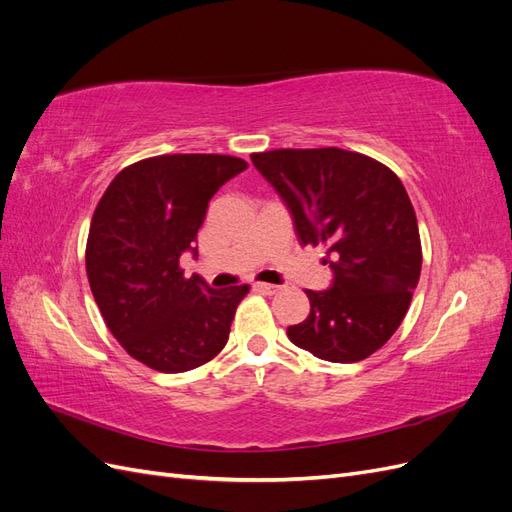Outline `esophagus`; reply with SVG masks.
Instances as JSON below:
<instances>
[{
    "mask_svg": "<svg viewBox=\"0 0 512 512\" xmlns=\"http://www.w3.org/2000/svg\"><path fill=\"white\" fill-rule=\"evenodd\" d=\"M254 288H256L258 292H265V294H275L277 290H280V286H275V284H265V282H256V284H254Z\"/></svg>",
    "mask_w": 512,
    "mask_h": 512,
    "instance_id": "1",
    "label": "esophagus"
}]
</instances>
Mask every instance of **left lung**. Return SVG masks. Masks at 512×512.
<instances>
[{
	"mask_svg": "<svg viewBox=\"0 0 512 512\" xmlns=\"http://www.w3.org/2000/svg\"><path fill=\"white\" fill-rule=\"evenodd\" d=\"M284 200L301 245H327V290L288 339L322 361L356 363L389 342L421 277V237L404 183L354 151L275 149L252 156Z\"/></svg>",
	"mask_w": 512,
	"mask_h": 512,
	"instance_id": "left-lung-1",
	"label": "left lung"
}]
</instances>
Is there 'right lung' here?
Masks as SVG:
<instances>
[{"mask_svg":"<svg viewBox=\"0 0 512 512\" xmlns=\"http://www.w3.org/2000/svg\"><path fill=\"white\" fill-rule=\"evenodd\" d=\"M245 168L215 153L149 158L123 168L96 207L85 254L91 292L117 342L162 374L211 361L250 290H213L179 267L185 252L198 256L192 243L209 200Z\"/></svg>","mask_w":512,"mask_h":512,"instance_id":"right-lung-1","label":"right lung"}]
</instances>
